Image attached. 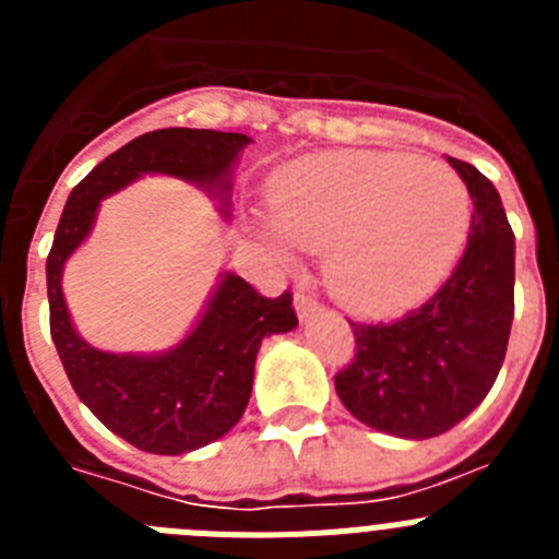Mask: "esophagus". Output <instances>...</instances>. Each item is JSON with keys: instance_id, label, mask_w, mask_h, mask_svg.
<instances>
[{"instance_id": "obj_1", "label": "esophagus", "mask_w": 559, "mask_h": 559, "mask_svg": "<svg viewBox=\"0 0 559 559\" xmlns=\"http://www.w3.org/2000/svg\"><path fill=\"white\" fill-rule=\"evenodd\" d=\"M294 308H296V316H299V322H310L316 313H319V305H316V299H310L308 294H296L294 299Z\"/></svg>"}]
</instances>
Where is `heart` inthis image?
<instances>
[{"label":"heart","instance_id":"b5f03b06","mask_svg":"<svg viewBox=\"0 0 559 559\" xmlns=\"http://www.w3.org/2000/svg\"><path fill=\"white\" fill-rule=\"evenodd\" d=\"M263 235L283 257L324 251V283L341 308L397 316L431 296L456 265L473 201L459 173L408 153L328 151L271 181Z\"/></svg>","mask_w":559,"mask_h":559}]
</instances>
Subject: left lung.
<instances>
[{"instance_id":"8db88e82","label":"left lung","mask_w":559,"mask_h":559,"mask_svg":"<svg viewBox=\"0 0 559 559\" xmlns=\"http://www.w3.org/2000/svg\"><path fill=\"white\" fill-rule=\"evenodd\" d=\"M473 199L467 249L423 308L392 324H353L358 353L335 374L355 419L400 439L451 431L501 372L515 316V235L487 176L448 156Z\"/></svg>"}]
</instances>
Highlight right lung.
Returning a JSON list of instances; mask_svg holds the SVG:
<instances>
[{
    "instance_id": "1",
    "label": "right lung",
    "mask_w": 559,
    "mask_h": 559,
    "mask_svg": "<svg viewBox=\"0 0 559 559\" xmlns=\"http://www.w3.org/2000/svg\"><path fill=\"white\" fill-rule=\"evenodd\" d=\"M251 136L210 128L142 133L103 159L69 192L47 257L49 330L83 406L145 453L199 451L243 417L263 338L290 333V294L265 299L243 276L221 271L190 333L159 353H108L78 333L63 296V265L95 229L100 201L145 176L199 187L231 218V176Z\"/></svg>"
}]
</instances>
